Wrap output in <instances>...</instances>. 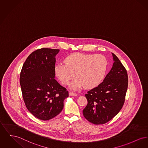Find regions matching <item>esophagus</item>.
Instances as JSON below:
<instances>
[{"label": "esophagus", "instance_id": "obj_1", "mask_svg": "<svg viewBox=\"0 0 148 148\" xmlns=\"http://www.w3.org/2000/svg\"><path fill=\"white\" fill-rule=\"evenodd\" d=\"M69 96H77V94H76V93H74V92H70Z\"/></svg>", "mask_w": 148, "mask_h": 148}]
</instances>
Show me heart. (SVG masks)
<instances>
[{
  "instance_id": "heart-1",
  "label": "heart",
  "mask_w": 148,
  "mask_h": 148,
  "mask_svg": "<svg viewBox=\"0 0 148 148\" xmlns=\"http://www.w3.org/2000/svg\"><path fill=\"white\" fill-rule=\"evenodd\" d=\"M65 64H59L55 66V74L64 85H68L75 76L71 87L77 89L83 87L87 89L98 86L104 78L107 60L102 55L73 53L64 60Z\"/></svg>"
}]
</instances>
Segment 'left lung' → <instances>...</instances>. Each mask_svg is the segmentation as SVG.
I'll return each mask as SVG.
<instances>
[{
	"instance_id": "8db88e82",
	"label": "left lung",
	"mask_w": 148,
	"mask_h": 148,
	"mask_svg": "<svg viewBox=\"0 0 148 148\" xmlns=\"http://www.w3.org/2000/svg\"><path fill=\"white\" fill-rule=\"evenodd\" d=\"M113 66L103 81L85 95L88 104L83 110L84 117L95 124L110 121L121 110L128 87L127 71L114 54Z\"/></svg>"
}]
</instances>
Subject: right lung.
<instances>
[{"instance_id":"right-lung-1","label":"right lung","mask_w":148,"mask_h":148,"mask_svg":"<svg viewBox=\"0 0 148 148\" xmlns=\"http://www.w3.org/2000/svg\"><path fill=\"white\" fill-rule=\"evenodd\" d=\"M59 49L42 48L32 52L20 74L22 97L27 110L36 118L46 121L60 113L66 89L55 80L56 55Z\"/></svg>"}]
</instances>
